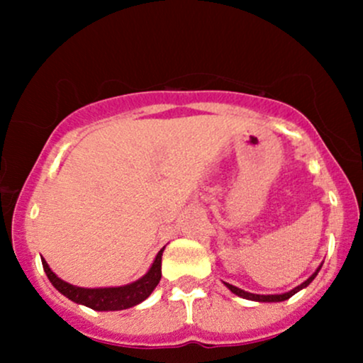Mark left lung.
<instances>
[{
  "instance_id": "8db88e82",
  "label": "left lung",
  "mask_w": 363,
  "mask_h": 363,
  "mask_svg": "<svg viewBox=\"0 0 363 363\" xmlns=\"http://www.w3.org/2000/svg\"><path fill=\"white\" fill-rule=\"evenodd\" d=\"M319 269H320V266H319L318 269H315V273L312 274L311 278H307V280L302 283V285L295 286L294 290L286 291V294H280V295H257V294H251V291H245V290H240V289H237V286L230 285V283H225V285H227V289L230 290L232 294L239 295V297H242V298H247V301H256V302H283V301H286V298H290L291 295H295V294H297L298 290L306 289V286L309 285V283H311L312 280H314L315 277H318Z\"/></svg>"
}]
</instances>
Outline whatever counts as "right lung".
<instances>
[{
	"instance_id": "add662e5",
	"label": "right lung",
	"mask_w": 363,
	"mask_h": 363,
	"mask_svg": "<svg viewBox=\"0 0 363 363\" xmlns=\"http://www.w3.org/2000/svg\"><path fill=\"white\" fill-rule=\"evenodd\" d=\"M164 249L165 247H162L158 251L152 268L148 269L145 277L129 283V285L109 286V289H82V286H74L72 283H66L61 278H57L51 272L45 259H43V266L54 289L61 291L69 301L82 303V306L90 307L94 311H123L133 306H138L155 290L162 278V252H164Z\"/></svg>"
}]
</instances>
